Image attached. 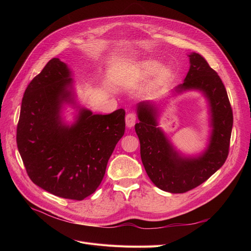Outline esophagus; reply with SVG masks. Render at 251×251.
<instances>
[{
  "instance_id": "esophagus-1",
  "label": "esophagus",
  "mask_w": 251,
  "mask_h": 251,
  "mask_svg": "<svg viewBox=\"0 0 251 251\" xmlns=\"http://www.w3.org/2000/svg\"><path fill=\"white\" fill-rule=\"evenodd\" d=\"M136 119H137V116H136V114L133 112H130L126 114V124L127 127H132L134 126V125L136 124Z\"/></svg>"
}]
</instances>
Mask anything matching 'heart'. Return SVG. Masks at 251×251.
<instances>
[{
	"instance_id": "heart-1",
	"label": "heart",
	"mask_w": 251,
	"mask_h": 251,
	"mask_svg": "<svg viewBox=\"0 0 251 251\" xmlns=\"http://www.w3.org/2000/svg\"><path fill=\"white\" fill-rule=\"evenodd\" d=\"M159 68V64L156 62H153V60H150V62H146L143 63L140 66V71L142 72V74L144 75H150V74H153L155 73ZM162 74H166V70H164L162 72Z\"/></svg>"
}]
</instances>
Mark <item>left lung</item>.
<instances>
[{
  "label": "left lung",
  "instance_id": "8db88e82",
  "mask_svg": "<svg viewBox=\"0 0 251 251\" xmlns=\"http://www.w3.org/2000/svg\"><path fill=\"white\" fill-rule=\"evenodd\" d=\"M191 68L184 82L178 88L199 89L206 95L212 116L210 144L205 153L194 159L178 156L157 127L156 110L150 103L138 105L139 123L135 131L140 141V156L153 183L164 192L186 193L199 186L226 161L232 130V109L226 89L218 73L199 53L189 55Z\"/></svg>",
  "mask_w": 251,
  "mask_h": 251
}]
</instances>
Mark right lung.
<instances>
[{
	"mask_svg": "<svg viewBox=\"0 0 251 251\" xmlns=\"http://www.w3.org/2000/svg\"><path fill=\"white\" fill-rule=\"evenodd\" d=\"M70 71L52 58L29 82L23 96L17 143L34 184L64 199L80 201L101 183L109 159L126 130V112L94 115L81 110L72 126L59 109L71 100Z\"/></svg>",
	"mask_w": 251,
	"mask_h": 251,
	"instance_id": "obj_1",
	"label": "right lung"
}]
</instances>
